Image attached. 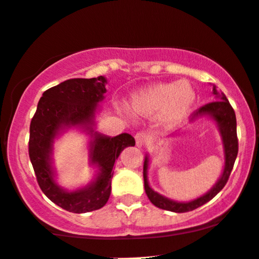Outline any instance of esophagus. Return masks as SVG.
<instances>
[{
    "label": "esophagus",
    "mask_w": 259,
    "mask_h": 259,
    "mask_svg": "<svg viewBox=\"0 0 259 259\" xmlns=\"http://www.w3.org/2000/svg\"><path fill=\"white\" fill-rule=\"evenodd\" d=\"M135 141H136V146L143 147L149 143V138H147V135L144 134V133H138V134L135 135Z\"/></svg>",
    "instance_id": "esophagus-1"
}]
</instances>
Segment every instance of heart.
<instances>
[{"label":"heart","mask_w":259,"mask_h":259,"mask_svg":"<svg viewBox=\"0 0 259 259\" xmlns=\"http://www.w3.org/2000/svg\"><path fill=\"white\" fill-rule=\"evenodd\" d=\"M197 103V92L188 81L153 83L138 91L130 98L136 114L156 116L162 126L175 127L186 120Z\"/></svg>","instance_id":"obj_1"}]
</instances>
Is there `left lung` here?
Returning <instances> with one entry per match:
<instances>
[{"label": "left lung", "mask_w": 259, "mask_h": 259, "mask_svg": "<svg viewBox=\"0 0 259 259\" xmlns=\"http://www.w3.org/2000/svg\"><path fill=\"white\" fill-rule=\"evenodd\" d=\"M215 101L211 103L205 104L204 107L199 108L197 112L190 118V123L199 120V119H211L217 125L219 133L221 136V143H223V151H224V167L219 180L215 182L214 186L210 188L208 192L204 193L200 197L192 199L188 201H178L173 200L171 198H167L164 195L156 192L151 188L149 183V167H150V157L149 153H146L144 161V186L145 192L150 201L157 208L168 210L173 212H187L199 208L211 200L215 195L225 187L227 180L230 177V173L232 171V167L237 157L238 152V141H237V133H236V115L231 104L229 103V99L223 92H219L217 87L212 88ZM175 134L169 135L173 136Z\"/></svg>", "instance_id": "1"}]
</instances>
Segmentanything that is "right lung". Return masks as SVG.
<instances>
[{
    "label": "right lung",
    "mask_w": 259,
    "mask_h": 259,
    "mask_svg": "<svg viewBox=\"0 0 259 259\" xmlns=\"http://www.w3.org/2000/svg\"><path fill=\"white\" fill-rule=\"evenodd\" d=\"M108 83L104 76L71 78L42 93L30 123L29 157L39 187L53 203L76 214L103 208L112 192L113 167L125 147L135 146V139L123 133L108 136L97 130L99 103ZM70 128L89 138V164L96 169L90 184L75 190L64 189L57 182L53 166L55 143Z\"/></svg>",
    "instance_id": "add662e5"
}]
</instances>
